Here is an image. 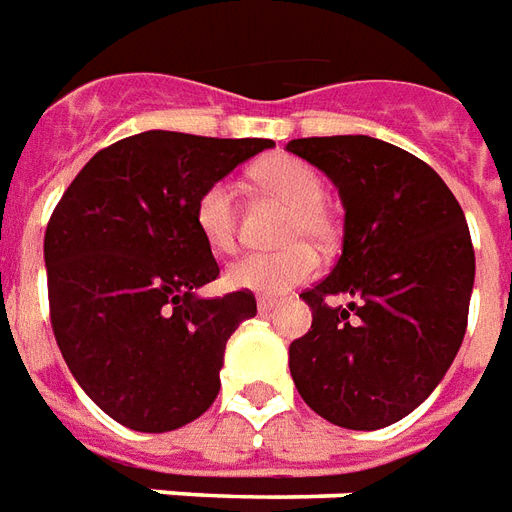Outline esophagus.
Segmentation results:
<instances>
[{"label": "esophagus", "mask_w": 512, "mask_h": 512, "mask_svg": "<svg viewBox=\"0 0 512 512\" xmlns=\"http://www.w3.org/2000/svg\"><path fill=\"white\" fill-rule=\"evenodd\" d=\"M256 306H259V311H262V314H267V311H273V308L278 306V300H275V297L262 295L259 300H256Z\"/></svg>", "instance_id": "obj_1"}]
</instances>
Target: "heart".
<instances>
[{"instance_id":"obj_1","label":"heart","mask_w":512,"mask_h":512,"mask_svg":"<svg viewBox=\"0 0 512 512\" xmlns=\"http://www.w3.org/2000/svg\"><path fill=\"white\" fill-rule=\"evenodd\" d=\"M253 179L264 190L281 195L292 212L286 217L284 242H295L275 253H248L228 267L226 281L237 289L259 292V295H284L297 284L308 281L317 273V253L308 248L314 245H331L333 220L325 209V184L317 170L308 162L289 154H273L262 159L253 168ZM195 228L212 253H231L237 245V204H234V187L228 181L206 184L201 195L195 198Z\"/></svg>"}]
</instances>
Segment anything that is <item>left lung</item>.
<instances>
[{
    "label": "left lung",
    "mask_w": 512,
    "mask_h": 512,
    "mask_svg": "<svg viewBox=\"0 0 512 512\" xmlns=\"http://www.w3.org/2000/svg\"><path fill=\"white\" fill-rule=\"evenodd\" d=\"M286 151L320 168L344 206L342 256L300 295L314 320L289 344V372L322 419L389 427L433 394L463 342L474 286L466 215L436 170L375 137H300Z\"/></svg>",
    "instance_id": "left-lung-1"
}]
</instances>
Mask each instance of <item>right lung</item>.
<instances>
[{"label":"right lung","instance_id":"right-lung-1","mask_svg":"<svg viewBox=\"0 0 512 512\" xmlns=\"http://www.w3.org/2000/svg\"><path fill=\"white\" fill-rule=\"evenodd\" d=\"M273 140L140 132L101 148L54 206L43 239L49 314L76 383L137 433L184 427L215 402L248 289L198 297L220 275L195 198Z\"/></svg>","mask_w":512,"mask_h":512}]
</instances>
